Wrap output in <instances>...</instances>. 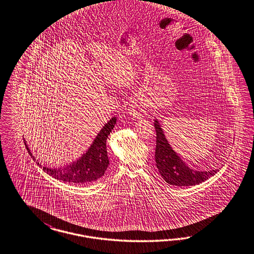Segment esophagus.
<instances>
[{"mask_svg": "<svg viewBox=\"0 0 254 254\" xmlns=\"http://www.w3.org/2000/svg\"><path fill=\"white\" fill-rule=\"evenodd\" d=\"M146 104L144 103L143 101H136V102H133L131 107H130V110H129V114L135 118V119H141L144 118L147 114V109H146Z\"/></svg>", "mask_w": 254, "mask_h": 254, "instance_id": "34e87169", "label": "esophagus"}]
</instances>
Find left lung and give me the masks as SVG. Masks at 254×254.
Segmentation results:
<instances>
[{
  "instance_id": "left-lung-1",
  "label": "left lung",
  "mask_w": 254,
  "mask_h": 254,
  "mask_svg": "<svg viewBox=\"0 0 254 254\" xmlns=\"http://www.w3.org/2000/svg\"><path fill=\"white\" fill-rule=\"evenodd\" d=\"M154 125L156 132L155 163L159 174L168 184L179 187L193 186L204 182L218 172V169L201 172L188 167L170 146L157 120H155Z\"/></svg>"
}]
</instances>
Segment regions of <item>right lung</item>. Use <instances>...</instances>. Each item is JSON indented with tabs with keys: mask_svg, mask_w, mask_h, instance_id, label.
I'll return each mask as SVG.
<instances>
[{
	"mask_svg": "<svg viewBox=\"0 0 254 254\" xmlns=\"http://www.w3.org/2000/svg\"><path fill=\"white\" fill-rule=\"evenodd\" d=\"M116 123L117 119L114 117L99 131L88 151L83 154L80 158H78L77 161H74L69 165L59 169L43 167L44 172L49 176L55 177L56 179L79 185L96 181L103 177L109 165L106 140ZM24 144L29 155L35 158V156L32 155L30 150L28 149L26 142H24ZM37 163L40 167H42L39 162Z\"/></svg>",
	"mask_w": 254,
	"mask_h": 254,
	"instance_id": "right-lung-1",
	"label": "right lung"
}]
</instances>
